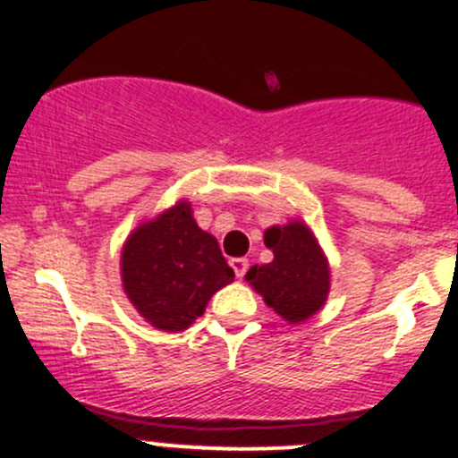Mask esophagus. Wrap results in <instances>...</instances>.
<instances>
[{"label": "esophagus", "mask_w": 458, "mask_h": 458, "mask_svg": "<svg viewBox=\"0 0 458 458\" xmlns=\"http://www.w3.org/2000/svg\"><path fill=\"white\" fill-rule=\"evenodd\" d=\"M230 266H233L234 275H237L239 279H242V276L246 275V270H248V259H242V257H237V259H230Z\"/></svg>", "instance_id": "obj_1"}]
</instances>
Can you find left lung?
<instances>
[{
	"label": "left lung",
	"mask_w": 458,
	"mask_h": 458,
	"mask_svg": "<svg viewBox=\"0 0 458 458\" xmlns=\"http://www.w3.org/2000/svg\"><path fill=\"white\" fill-rule=\"evenodd\" d=\"M263 243L275 259L252 266L246 281L285 321H306L321 310L330 293V266L315 234L303 221H290L284 228H267Z\"/></svg>",
	"instance_id": "left-lung-1"
}]
</instances>
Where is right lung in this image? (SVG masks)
Here are the masks:
<instances>
[{
	"instance_id": "obj_1",
	"label": "right lung",
	"mask_w": 458,
	"mask_h": 458,
	"mask_svg": "<svg viewBox=\"0 0 458 458\" xmlns=\"http://www.w3.org/2000/svg\"><path fill=\"white\" fill-rule=\"evenodd\" d=\"M233 279L219 243L197 225L188 201L141 224L123 243V290L157 330H186Z\"/></svg>"
}]
</instances>
